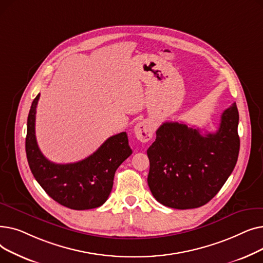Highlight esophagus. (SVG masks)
Instances as JSON below:
<instances>
[{
    "mask_svg": "<svg viewBox=\"0 0 263 263\" xmlns=\"http://www.w3.org/2000/svg\"><path fill=\"white\" fill-rule=\"evenodd\" d=\"M134 134L136 136V139L146 143L149 142L151 139H153L154 135V127L153 124L149 120H141L140 122L136 123V126L134 127Z\"/></svg>",
    "mask_w": 263,
    "mask_h": 263,
    "instance_id": "1",
    "label": "esophagus"
}]
</instances>
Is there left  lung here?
<instances>
[{"label": "left lung", "instance_id": "obj_1", "mask_svg": "<svg viewBox=\"0 0 263 263\" xmlns=\"http://www.w3.org/2000/svg\"><path fill=\"white\" fill-rule=\"evenodd\" d=\"M236 102L225 109L215 133L180 122H164L148 150V185L154 197L174 209H194L209 202L236 166L240 137Z\"/></svg>", "mask_w": 263, "mask_h": 263}]
</instances>
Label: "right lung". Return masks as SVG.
Masks as SVG:
<instances>
[{
  "mask_svg": "<svg viewBox=\"0 0 263 263\" xmlns=\"http://www.w3.org/2000/svg\"><path fill=\"white\" fill-rule=\"evenodd\" d=\"M39 97L40 93L34 99L27 117L25 139L26 158L33 176L52 199L69 209L98 208L108 198L116 170L132 154L127 133L108 137L84 160L69 164L53 163L41 154L36 141L35 118Z\"/></svg>",
  "mask_w": 263,
  "mask_h": 263,
  "instance_id": "obj_1",
  "label": "right lung"
}]
</instances>
